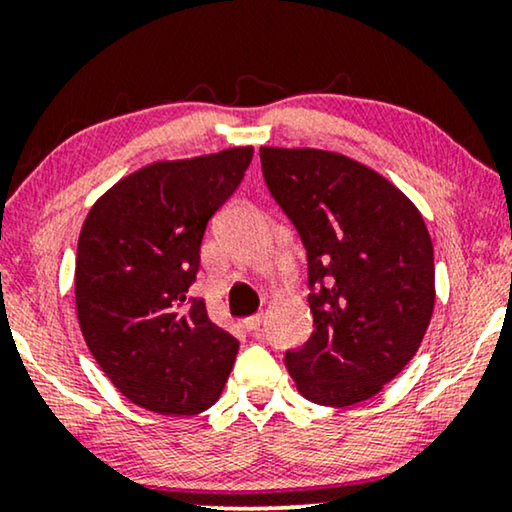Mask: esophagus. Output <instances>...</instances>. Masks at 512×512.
I'll return each mask as SVG.
<instances>
[{"label": "esophagus", "mask_w": 512, "mask_h": 512, "mask_svg": "<svg viewBox=\"0 0 512 512\" xmlns=\"http://www.w3.org/2000/svg\"><path fill=\"white\" fill-rule=\"evenodd\" d=\"M244 328H247L249 333H256L261 331V324H263V314H251V317H247L242 321Z\"/></svg>", "instance_id": "34e87169"}]
</instances>
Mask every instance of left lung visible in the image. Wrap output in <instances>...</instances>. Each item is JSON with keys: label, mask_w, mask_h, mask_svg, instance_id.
<instances>
[{"label": "left lung", "mask_w": 512, "mask_h": 512, "mask_svg": "<svg viewBox=\"0 0 512 512\" xmlns=\"http://www.w3.org/2000/svg\"><path fill=\"white\" fill-rule=\"evenodd\" d=\"M261 167L307 251L314 331L286 352V368L307 401H366L408 366L429 328L436 270L422 214L342 153L261 146Z\"/></svg>", "instance_id": "8db88e82"}]
</instances>
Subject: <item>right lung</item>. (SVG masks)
<instances>
[{"label":"right lung","instance_id":"add662e5","mask_svg":"<svg viewBox=\"0 0 512 512\" xmlns=\"http://www.w3.org/2000/svg\"><path fill=\"white\" fill-rule=\"evenodd\" d=\"M254 146L160 160L95 202L76 249V314L100 368L132 403L198 415L219 401L237 342L186 298L207 223L237 191Z\"/></svg>","mask_w":512,"mask_h":512}]
</instances>
